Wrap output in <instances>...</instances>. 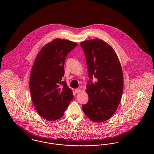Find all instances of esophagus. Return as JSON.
Returning <instances> with one entry per match:
<instances>
[{
    "label": "esophagus",
    "mask_w": 154,
    "mask_h": 154,
    "mask_svg": "<svg viewBox=\"0 0 154 154\" xmlns=\"http://www.w3.org/2000/svg\"><path fill=\"white\" fill-rule=\"evenodd\" d=\"M75 93H79L80 92H81L80 89V88H77L75 89Z\"/></svg>",
    "instance_id": "esophagus-1"
}]
</instances>
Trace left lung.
<instances>
[{
    "label": "left lung",
    "mask_w": 154,
    "mask_h": 154,
    "mask_svg": "<svg viewBox=\"0 0 154 154\" xmlns=\"http://www.w3.org/2000/svg\"><path fill=\"white\" fill-rule=\"evenodd\" d=\"M80 45L90 79L86 87L89 100L82 109L92 121L102 122L112 117L121 101L124 88L122 68L116 52L102 40L84 41Z\"/></svg>",
    "instance_id": "8db88e82"
}]
</instances>
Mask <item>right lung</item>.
Returning <instances> with one entry per match:
<instances>
[{"label": "right lung", "instance_id": "add662e5", "mask_svg": "<svg viewBox=\"0 0 154 154\" xmlns=\"http://www.w3.org/2000/svg\"><path fill=\"white\" fill-rule=\"evenodd\" d=\"M77 45L57 38L45 45L35 60L30 77V95L37 112L48 121L62 117L73 99L62 77L66 56Z\"/></svg>", "mask_w": 154, "mask_h": 154}]
</instances>
